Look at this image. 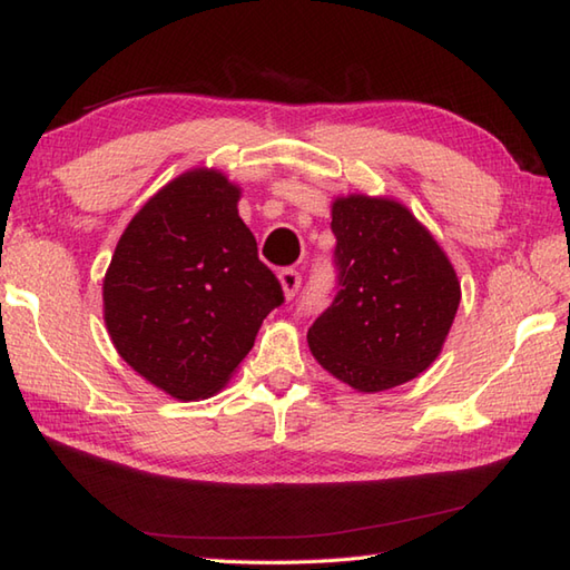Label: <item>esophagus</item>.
<instances>
[{
	"label": "esophagus",
	"instance_id": "obj_1",
	"mask_svg": "<svg viewBox=\"0 0 570 570\" xmlns=\"http://www.w3.org/2000/svg\"><path fill=\"white\" fill-rule=\"evenodd\" d=\"M278 284H282L286 298H294L298 294V286H301V274L296 269H284L282 274H278Z\"/></svg>",
	"mask_w": 570,
	"mask_h": 570
}]
</instances>
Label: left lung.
<instances>
[{"label":"left lung","instance_id":"8db88e82","mask_svg":"<svg viewBox=\"0 0 570 570\" xmlns=\"http://www.w3.org/2000/svg\"><path fill=\"white\" fill-rule=\"evenodd\" d=\"M337 294L308 328L323 370L362 394L411 382L441 355L460 282L404 203L350 193L331 205Z\"/></svg>","mask_w":570,"mask_h":570}]
</instances>
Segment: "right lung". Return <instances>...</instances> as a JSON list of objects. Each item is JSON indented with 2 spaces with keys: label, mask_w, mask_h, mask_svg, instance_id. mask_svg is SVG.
<instances>
[{
  "label": "right lung",
  "mask_w": 570,
  "mask_h": 570,
  "mask_svg": "<svg viewBox=\"0 0 570 570\" xmlns=\"http://www.w3.org/2000/svg\"><path fill=\"white\" fill-rule=\"evenodd\" d=\"M239 196L217 168L168 180L131 217L102 278L119 357L180 402L220 392L284 301L237 213Z\"/></svg>",
  "instance_id": "right-lung-1"
}]
</instances>
